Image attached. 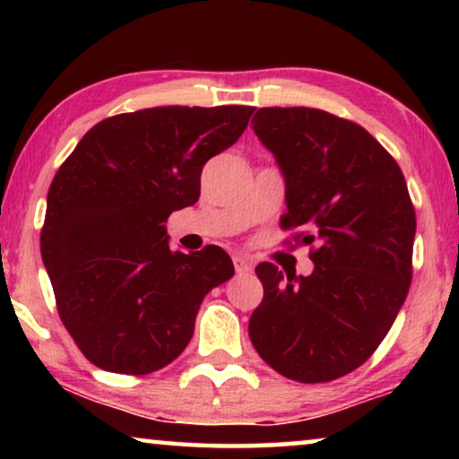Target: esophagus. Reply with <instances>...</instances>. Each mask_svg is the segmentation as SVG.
<instances>
[{"label": "esophagus", "mask_w": 459, "mask_h": 459, "mask_svg": "<svg viewBox=\"0 0 459 459\" xmlns=\"http://www.w3.org/2000/svg\"><path fill=\"white\" fill-rule=\"evenodd\" d=\"M234 267H236V272L238 273H250L253 272V263H250L247 256H234Z\"/></svg>", "instance_id": "esophagus-1"}]
</instances>
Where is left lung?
Wrapping results in <instances>:
<instances>
[{"label":"left lung","instance_id":"obj_1","mask_svg":"<svg viewBox=\"0 0 459 459\" xmlns=\"http://www.w3.org/2000/svg\"><path fill=\"white\" fill-rule=\"evenodd\" d=\"M253 123L286 181L280 225L316 244V267L256 265L263 300L248 336L286 378L336 380L372 357L410 290L416 212L405 178L366 129L325 110L273 106Z\"/></svg>","mask_w":459,"mask_h":459}]
</instances>
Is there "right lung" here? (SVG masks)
<instances>
[{"instance_id":"obj_1","label":"right lung","mask_w":459,"mask_h":459,"mask_svg":"<svg viewBox=\"0 0 459 459\" xmlns=\"http://www.w3.org/2000/svg\"><path fill=\"white\" fill-rule=\"evenodd\" d=\"M253 106H159L104 118L48 192L41 259L58 316L93 366L142 376L178 359L200 303L234 275L219 247L169 248L165 221L200 196L204 162Z\"/></svg>"}]
</instances>
